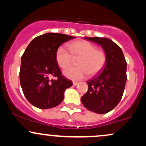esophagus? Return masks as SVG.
Listing matches in <instances>:
<instances>
[{"label":"esophagus","mask_w":146,"mask_h":146,"mask_svg":"<svg viewBox=\"0 0 146 146\" xmlns=\"http://www.w3.org/2000/svg\"><path fill=\"white\" fill-rule=\"evenodd\" d=\"M73 85H74V86H77V85H78L79 84V82H73Z\"/></svg>","instance_id":"obj_1"}]
</instances>
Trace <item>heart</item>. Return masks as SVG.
I'll return each mask as SVG.
<instances>
[{
    "mask_svg": "<svg viewBox=\"0 0 146 146\" xmlns=\"http://www.w3.org/2000/svg\"><path fill=\"white\" fill-rule=\"evenodd\" d=\"M70 53L63 46L58 48L56 52V60L62 68L68 67L74 59L79 58L78 67H69L65 69L63 74L73 80L84 78L87 75L93 76L102 71L106 63L105 53L97 49L94 44L84 40H78L68 44Z\"/></svg>",
    "mask_w": 146,
    "mask_h": 146,
    "instance_id": "heart-1",
    "label": "heart"
}]
</instances>
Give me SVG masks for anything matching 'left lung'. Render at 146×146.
I'll use <instances>...</instances> for the list:
<instances>
[{
    "mask_svg": "<svg viewBox=\"0 0 146 146\" xmlns=\"http://www.w3.org/2000/svg\"><path fill=\"white\" fill-rule=\"evenodd\" d=\"M85 39L101 45L106 60L103 70L86 82L88 91L81 101L90 111L105 114L115 108L122 98L127 80V63L121 48L109 38Z\"/></svg>",
    "mask_w": 146,
    "mask_h": 146,
    "instance_id": "1",
    "label": "left lung"
}]
</instances>
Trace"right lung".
<instances>
[{"instance_id": "add662e5", "label": "right lung", "mask_w": 146, "mask_h": 146, "mask_svg": "<svg viewBox=\"0 0 146 146\" xmlns=\"http://www.w3.org/2000/svg\"><path fill=\"white\" fill-rule=\"evenodd\" d=\"M75 37L47 33L35 38L21 58L20 82L25 98L40 109H48L63 101L64 92L73 84L62 75L56 52L63 43ZM57 76L50 80V76Z\"/></svg>"}]
</instances>
